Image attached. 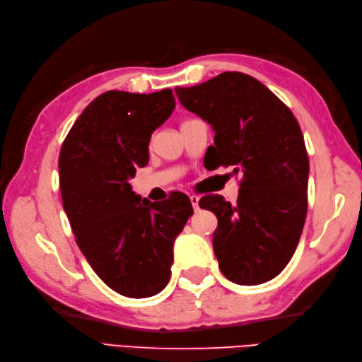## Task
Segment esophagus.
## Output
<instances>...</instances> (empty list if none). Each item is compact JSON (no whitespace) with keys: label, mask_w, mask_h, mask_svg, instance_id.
Instances as JSON below:
<instances>
[{"label":"esophagus","mask_w":362,"mask_h":362,"mask_svg":"<svg viewBox=\"0 0 362 362\" xmlns=\"http://www.w3.org/2000/svg\"><path fill=\"white\" fill-rule=\"evenodd\" d=\"M190 202H192V205H193V208H194V211L199 210V196L190 194Z\"/></svg>","instance_id":"1"}]
</instances>
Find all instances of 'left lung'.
<instances>
[{"instance_id":"obj_1","label":"left lung","mask_w":362,"mask_h":362,"mask_svg":"<svg viewBox=\"0 0 362 362\" xmlns=\"http://www.w3.org/2000/svg\"><path fill=\"white\" fill-rule=\"evenodd\" d=\"M175 93L214 129L210 168L242 173L235 205L221 194L199 201L217 217L218 267L240 286L273 279L294 254L308 208L310 161L298 120L264 84L242 72H223Z\"/></svg>"}]
</instances>
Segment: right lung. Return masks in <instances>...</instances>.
Returning a JSON list of instances; mask_svg holds the SVG:
<instances>
[{"instance_id":"add662e5","label":"right lung","mask_w":362,"mask_h":362,"mask_svg":"<svg viewBox=\"0 0 362 362\" xmlns=\"http://www.w3.org/2000/svg\"><path fill=\"white\" fill-rule=\"evenodd\" d=\"M175 108L170 89L108 90L76 119L60 157V190L75 242L108 287L141 299L168 286L173 242L193 214L187 194L161 204L128 182L149 160L151 134Z\"/></svg>"}]
</instances>
